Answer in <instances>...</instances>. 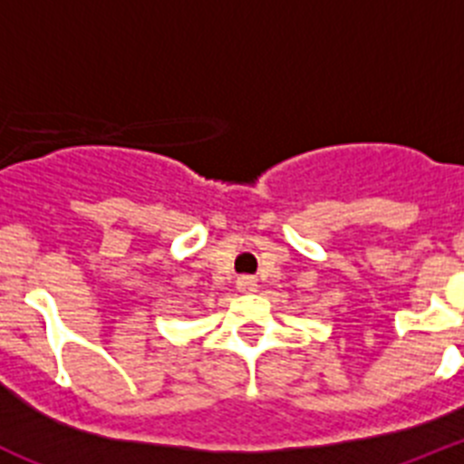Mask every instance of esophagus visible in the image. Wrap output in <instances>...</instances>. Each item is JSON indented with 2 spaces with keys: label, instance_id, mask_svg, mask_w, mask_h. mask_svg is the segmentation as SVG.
Returning a JSON list of instances; mask_svg holds the SVG:
<instances>
[{
  "label": "esophagus",
  "instance_id": "34e87169",
  "mask_svg": "<svg viewBox=\"0 0 464 464\" xmlns=\"http://www.w3.org/2000/svg\"><path fill=\"white\" fill-rule=\"evenodd\" d=\"M237 288H239V293H256L257 281L253 276H239L237 278Z\"/></svg>",
  "mask_w": 464,
  "mask_h": 464
}]
</instances>
